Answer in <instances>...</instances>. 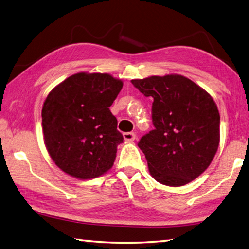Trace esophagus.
<instances>
[{"label":"esophagus","instance_id":"34e87169","mask_svg":"<svg viewBox=\"0 0 249 249\" xmlns=\"http://www.w3.org/2000/svg\"><path fill=\"white\" fill-rule=\"evenodd\" d=\"M137 137L135 132H126V133H124V139L125 142H133Z\"/></svg>","mask_w":249,"mask_h":249}]
</instances>
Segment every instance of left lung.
<instances>
[{
    "label": "left lung",
    "instance_id": "left-lung-1",
    "mask_svg": "<svg viewBox=\"0 0 249 249\" xmlns=\"http://www.w3.org/2000/svg\"><path fill=\"white\" fill-rule=\"evenodd\" d=\"M143 96L152 97L154 130L139 147L151 176L168 186H182L199 177L217 151L219 113L212 97L180 74L132 80Z\"/></svg>",
    "mask_w": 249,
    "mask_h": 249
}]
</instances>
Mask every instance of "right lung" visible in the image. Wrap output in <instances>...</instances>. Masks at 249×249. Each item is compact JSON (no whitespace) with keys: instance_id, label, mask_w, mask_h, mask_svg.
<instances>
[{"instance_id":"right-lung-1","label":"right lung","mask_w":249,"mask_h":249,"mask_svg":"<svg viewBox=\"0 0 249 249\" xmlns=\"http://www.w3.org/2000/svg\"><path fill=\"white\" fill-rule=\"evenodd\" d=\"M123 85L107 73L80 72L50 91L41 112L43 139L66 174L86 180L112 168L124 136L109 107Z\"/></svg>"}]
</instances>
